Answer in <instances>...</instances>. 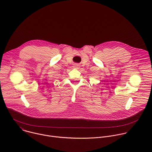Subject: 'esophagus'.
<instances>
[{
	"mask_svg": "<svg viewBox=\"0 0 152 152\" xmlns=\"http://www.w3.org/2000/svg\"><path fill=\"white\" fill-rule=\"evenodd\" d=\"M78 66H77V65H75V66L74 67H77Z\"/></svg>",
	"mask_w": 152,
	"mask_h": 152,
	"instance_id": "esophagus-1",
	"label": "esophagus"
}]
</instances>
